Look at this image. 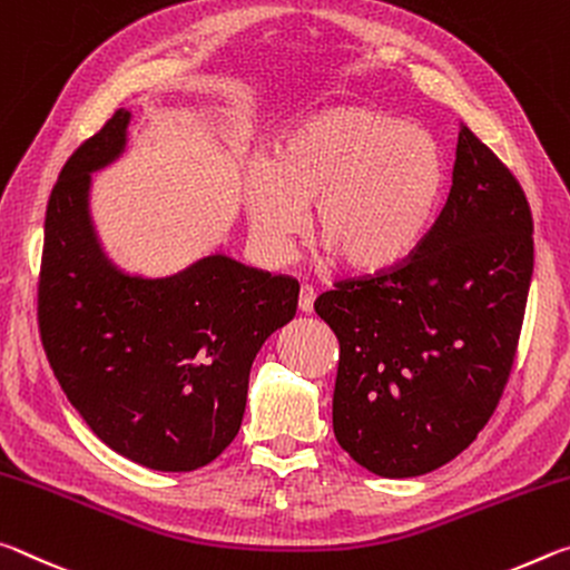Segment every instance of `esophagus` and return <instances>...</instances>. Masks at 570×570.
Segmentation results:
<instances>
[{"label":"esophagus","instance_id":"esophagus-1","mask_svg":"<svg viewBox=\"0 0 570 570\" xmlns=\"http://www.w3.org/2000/svg\"><path fill=\"white\" fill-rule=\"evenodd\" d=\"M313 305H315V291L313 287H301V297H297V307H301V313H313Z\"/></svg>","mask_w":570,"mask_h":570}]
</instances>
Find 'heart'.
<instances>
[{
	"instance_id": "obj_1",
	"label": "heart",
	"mask_w": 570,
	"mask_h": 570,
	"mask_svg": "<svg viewBox=\"0 0 570 570\" xmlns=\"http://www.w3.org/2000/svg\"><path fill=\"white\" fill-rule=\"evenodd\" d=\"M442 189L444 161L432 134L379 108L335 106L295 120L275 158L249 164L245 209L269 263L291 255L313 202L325 255H338L353 273H379L416 247Z\"/></svg>"
}]
</instances>
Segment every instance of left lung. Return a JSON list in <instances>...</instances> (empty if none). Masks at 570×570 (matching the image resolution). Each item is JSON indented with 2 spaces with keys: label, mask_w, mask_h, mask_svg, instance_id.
I'll return each instance as SVG.
<instances>
[{
  "label": "left lung",
  "mask_w": 570,
  "mask_h": 570,
  "mask_svg": "<svg viewBox=\"0 0 570 570\" xmlns=\"http://www.w3.org/2000/svg\"><path fill=\"white\" fill-rule=\"evenodd\" d=\"M533 217L468 126L444 209L399 267L338 283L315 313L338 335L335 440L379 478H416L474 442L515 358Z\"/></svg>",
  "instance_id": "1"
}]
</instances>
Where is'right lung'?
I'll return each instance as SVG.
<instances>
[{
    "label": "right lung",
    "instance_id": "right-lung-1",
    "mask_svg": "<svg viewBox=\"0 0 570 570\" xmlns=\"http://www.w3.org/2000/svg\"><path fill=\"white\" fill-rule=\"evenodd\" d=\"M128 124L130 110H116L50 194L40 335L65 396L102 444L148 470L191 472L237 436L252 361L293 321L301 285L224 252L166 277L118 267L92 224L90 186L124 156Z\"/></svg>",
    "mask_w": 570,
    "mask_h": 570
}]
</instances>
